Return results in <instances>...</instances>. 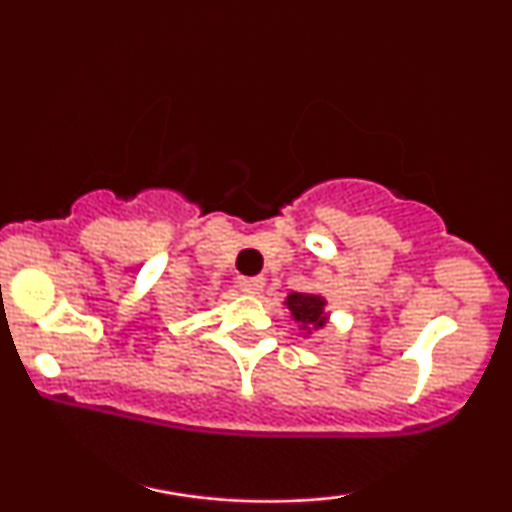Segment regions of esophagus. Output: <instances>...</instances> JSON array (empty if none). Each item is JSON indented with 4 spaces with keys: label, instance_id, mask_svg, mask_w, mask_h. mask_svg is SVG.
<instances>
[{
    "label": "esophagus",
    "instance_id": "34e87169",
    "mask_svg": "<svg viewBox=\"0 0 512 512\" xmlns=\"http://www.w3.org/2000/svg\"><path fill=\"white\" fill-rule=\"evenodd\" d=\"M238 286L243 293H250V296H257L264 289V279L262 276H240Z\"/></svg>",
    "mask_w": 512,
    "mask_h": 512
}]
</instances>
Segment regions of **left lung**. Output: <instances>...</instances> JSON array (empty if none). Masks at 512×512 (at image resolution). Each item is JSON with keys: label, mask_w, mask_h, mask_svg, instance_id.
I'll return each instance as SVG.
<instances>
[{"label": "left lung", "mask_w": 512, "mask_h": 512, "mask_svg": "<svg viewBox=\"0 0 512 512\" xmlns=\"http://www.w3.org/2000/svg\"><path fill=\"white\" fill-rule=\"evenodd\" d=\"M284 305L289 308L291 320L296 322L303 337H310L313 332L325 330L330 322V310H327V298L320 293H301L291 291L284 298Z\"/></svg>", "instance_id": "8db88e82"}]
</instances>
